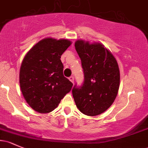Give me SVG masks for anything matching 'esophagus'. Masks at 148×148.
<instances>
[{"mask_svg": "<svg viewBox=\"0 0 148 148\" xmlns=\"http://www.w3.org/2000/svg\"><path fill=\"white\" fill-rule=\"evenodd\" d=\"M69 81H71V82H72V83H73V84H74V76H70V77L69 78Z\"/></svg>", "mask_w": 148, "mask_h": 148, "instance_id": "esophagus-1", "label": "esophagus"}]
</instances>
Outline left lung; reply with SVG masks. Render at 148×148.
Returning <instances> with one entry per match:
<instances>
[{
  "mask_svg": "<svg viewBox=\"0 0 148 148\" xmlns=\"http://www.w3.org/2000/svg\"><path fill=\"white\" fill-rule=\"evenodd\" d=\"M75 49L84 69V84L76 86L72 95L84 114L95 116L106 111L115 101L120 87V69L112 53L99 42L78 40Z\"/></svg>",
  "mask_w": 148,
  "mask_h": 148,
  "instance_id": "obj_1",
  "label": "left lung"
}]
</instances>
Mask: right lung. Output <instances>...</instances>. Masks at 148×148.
<instances>
[{
    "label": "right lung",
    "mask_w": 148,
    "mask_h": 148,
    "mask_svg": "<svg viewBox=\"0 0 148 148\" xmlns=\"http://www.w3.org/2000/svg\"><path fill=\"white\" fill-rule=\"evenodd\" d=\"M72 45L66 39L47 37L30 49L20 68L19 84L23 97L34 111L48 113L70 92L73 84L63 75L62 54Z\"/></svg>",
    "instance_id": "obj_1"
}]
</instances>
